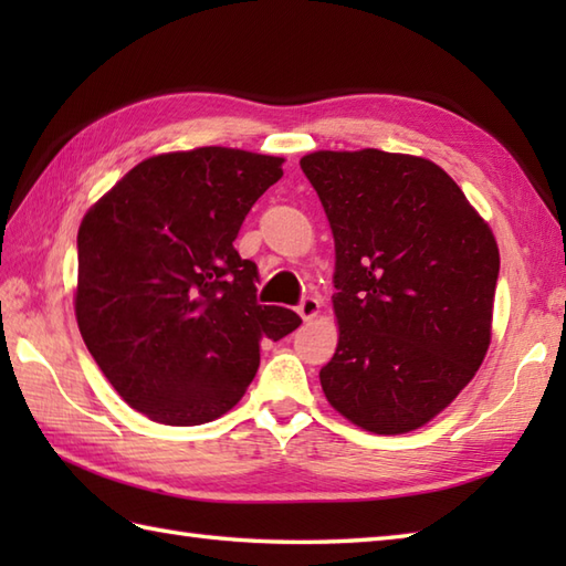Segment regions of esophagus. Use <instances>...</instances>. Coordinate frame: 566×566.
Returning <instances> with one entry per match:
<instances>
[{
    "label": "esophagus",
    "instance_id": "34e87169",
    "mask_svg": "<svg viewBox=\"0 0 566 566\" xmlns=\"http://www.w3.org/2000/svg\"><path fill=\"white\" fill-rule=\"evenodd\" d=\"M318 308H321L318 296H304L302 304H298V316H302L304 321H311L318 316Z\"/></svg>",
    "mask_w": 566,
    "mask_h": 566
}]
</instances>
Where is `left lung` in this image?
<instances>
[{"instance_id": "left-lung-1", "label": "left lung", "mask_w": 566, "mask_h": 566, "mask_svg": "<svg viewBox=\"0 0 566 566\" xmlns=\"http://www.w3.org/2000/svg\"><path fill=\"white\" fill-rule=\"evenodd\" d=\"M302 170L335 240L340 338L321 367L335 411L399 436L454 401L489 350L499 245L454 179L426 158L318 150Z\"/></svg>"}]
</instances>
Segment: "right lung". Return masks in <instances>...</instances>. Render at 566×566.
Instances as JSON below:
<instances>
[{
    "label": "right lung",
    "instance_id": "add662e5",
    "mask_svg": "<svg viewBox=\"0 0 566 566\" xmlns=\"http://www.w3.org/2000/svg\"><path fill=\"white\" fill-rule=\"evenodd\" d=\"M282 163L219 146L155 155L80 223L82 340L155 423L201 426L231 411L260 367V340L302 326L292 308L258 304V264L233 248Z\"/></svg>",
    "mask_w": 566,
    "mask_h": 566
}]
</instances>
